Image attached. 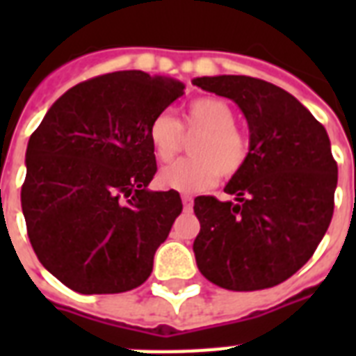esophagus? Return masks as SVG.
Returning <instances> with one entry per match:
<instances>
[{
    "label": "esophagus",
    "instance_id": "1",
    "mask_svg": "<svg viewBox=\"0 0 356 356\" xmlns=\"http://www.w3.org/2000/svg\"><path fill=\"white\" fill-rule=\"evenodd\" d=\"M181 200H183L184 209H190V207H192V203H194V197H192L190 194H183L181 195Z\"/></svg>",
    "mask_w": 356,
    "mask_h": 356
}]
</instances>
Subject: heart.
I'll list each match as a JSON object with an SVG mask.
<instances>
[{
  "label": "heart",
  "mask_w": 356,
  "mask_h": 356,
  "mask_svg": "<svg viewBox=\"0 0 356 356\" xmlns=\"http://www.w3.org/2000/svg\"><path fill=\"white\" fill-rule=\"evenodd\" d=\"M236 113L225 99L200 97L183 108L181 122L170 113L151 120L147 136L159 161L168 162L181 147V129L200 133L192 142V159H181L159 172V184L164 190L181 194H197L216 184L220 173L233 177L249 161V140L236 127Z\"/></svg>",
  "instance_id": "1"
}]
</instances>
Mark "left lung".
<instances>
[{
  "label": "left lung",
  "mask_w": 356,
  "mask_h": 356,
  "mask_svg": "<svg viewBox=\"0 0 356 356\" xmlns=\"http://www.w3.org/2000/svg\"><path fill=\"white\" fill-rule=\"evenodd\" d=\"M248 120L249 161L225 184L234 201L194 200L203 275L234 292L286 281L314 254L334 211L338 166L325 127L279 86L245 75L195 77Z\"/></svg>",
  "instance_id": "8db88e82"
}]
</instances>
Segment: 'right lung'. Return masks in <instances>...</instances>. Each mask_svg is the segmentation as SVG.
<instances>
[{"instance_id":"add662e5","label":"right lung","mask_w":356,"mask_h":356,"mask_svg":"<svg viewBox=\"0 0 356 356\" xmlns=\"http://www.w3.org/2000/svg\"><path fill=\"white\" fill-rule=\"evenodd\" d=\"M184 94L140 70L99 75L58 97L25 151L22 211L36 257L79 293H120L151 275L183 203L147 188L151 120Z\"/></svg>"}]
</instances>
